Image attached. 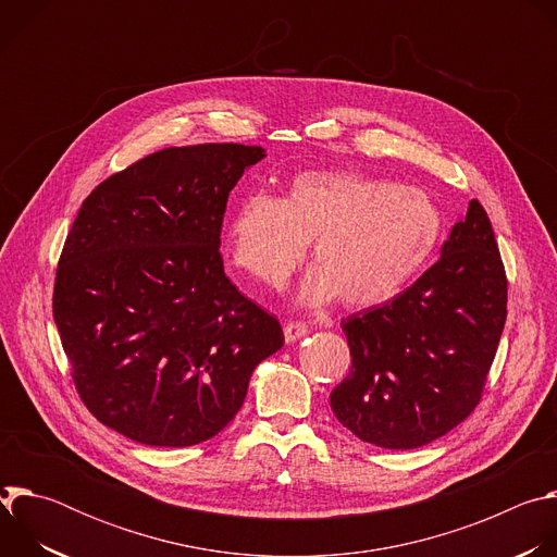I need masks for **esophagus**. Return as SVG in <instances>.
Masks as SVG:
<instances>
[{
	"mask_svg": "<svg viewBox=\"0 0 557 557\" xmlns=\"http://www.w3.org/2000/svg\"><path fill=\"white\" fill-rule=\"evenodd\" d=\"M306 333H308V326L304 322H288V324H284V339H286V344H293V342L301 339Z\"/></svg>",
	"mask_w": 557,
	"mask_h": 557,
	"instance_id": "1",
	"label": "esophagus"
}]
</instances>
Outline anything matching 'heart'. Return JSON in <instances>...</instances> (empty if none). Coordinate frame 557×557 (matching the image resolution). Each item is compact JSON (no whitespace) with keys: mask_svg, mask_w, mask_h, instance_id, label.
<instances>
[{"mask_svg":"<svg viewBox=\"0 0 557 557\" xmlns=\"http://www.w3.org/2000/svg\"><path fill=\"white\" fill-rule=\"evenodd\" d=\"M443 235V213L419 187L361 172H304L277 200L249 194L226 224L237 271L282 288L310 247L312 269L299 299L348 310L399 295L430 262Z\"/></svg>","mask_w":557,"mask_h":557,"instance_id":"obj_1","label":"heart"}]
</instances>
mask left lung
Segmentation results:
<instances>
[{"instance_id": "obj_1", "label": "left lung", "mask_w": 557, "mask_h": 557, "mask_svg": "<svg viewBox=\"0 0 557 557\" xmlns=\"http://www.w3.org/2000/svg\"><path fill=\"white\" fill-rule=\"evenodd\" d=\"M507 320V275L487 211L471 200L410 288L342 320L350 374L331 392L363 443L414 449L481 404Z\"/></svg>"}]
</instances>
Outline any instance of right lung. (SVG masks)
I'll use <instances>...</instances> for the list:
<instances>
[{
    "label": "right lung",
    "mask_w": 557,
    "mask_h": 557,
    "mask_svg": "<svg viewBox=\"0 0 557 557\" xmlns=\"http://www.w3.org/2000/svg\"><path fill=\"white\" fill-rule=\"evenodd\" d=\"M264 149L205 143L153 151L78 209L52 314L84 406L153 447L209 441L243 408L280 322L224 275L226 200Z\"/></svg>",
    "instance_id": "1"
}]
</instances>
